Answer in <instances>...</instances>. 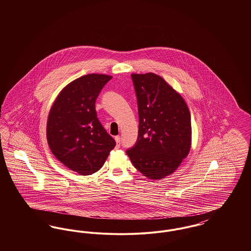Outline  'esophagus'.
I'll use <instances>...</instances> for the list:
<instances>
[{
	"instance_id": "1",
	"label": "esophagus",
	"mask_w": 251,
	"mask_h": 251,
	"mask_svg": "<svg viewBox=\"0 0 251 251\" xmlns=\"http://www.w3.org/2000/svg\"><path fill=\"white\" fill-rule=\"evenodd\" d=\"M115 140H116V142H117V146L120 148V143H121V141H120V137L118 135V136H116L115 137Z\"/></svg>"
}]
</instances>
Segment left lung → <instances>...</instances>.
Returning <instances> with one entry per match:
<instances>
[{"label":"left lung","instance_id":"left-lung-1","mask_svg":"<svg viewBox=\"0 0 251 251\" xmlns=\"http://www.w3.org/2000/svg\"><path fill=\"white\" fill-rule=\"evenodd\" d=\"M139 128L126 151L131 164L150 179L171 175L191 149V115L179 93L152 72L132 73Z\"/></svg>","mask_w":251,"mask_h":251}]
</instances>
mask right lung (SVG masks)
<instances>
[{"instance_id":"add662e5","label":"right lung","mask_w":251,"mask_h":251,"mask_svg":"<svg viewBox=\"0 0 251 251\" xmlns=\"http://www.w3.org/2000/svg\"><path fill=\"white\" fill-rule=\"evenodd\" d=\"M112 76L90 73L67 84L49 113V147L64 166L91 175L105 163L116 142L97 118L95 102Z\"/></svg>"}]
</instances>
